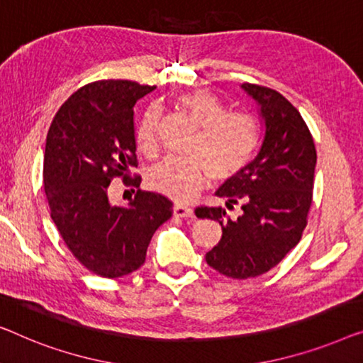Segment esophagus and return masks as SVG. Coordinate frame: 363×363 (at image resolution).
<instances>
[{
    "mask_svg": "<svg viewBox=\"0 0 363 363\" xmlns=\"http://www.w3.org/2000/svg\"><path fill=\"white\" fill-rule=\"evenodd\" d=\"M172 213H174L176 217H181V218H191V217H194L192 208L187 207V206H182V203H176L174 208H172Z\"/></svg>",
    "mask_w": 363,
    "mask_h": 363,
    "instance_id": "obj_1",
    "label": "esophagus"
}]
</instances>
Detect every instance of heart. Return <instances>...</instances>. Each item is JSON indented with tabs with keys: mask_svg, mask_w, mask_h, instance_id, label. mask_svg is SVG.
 Listing matches in <instances>:
<instances>
[{
	"mask_svg": "<svg viewBox=\"0 0 363 363\" xmlns=\"http://www.w3.org/2000/svg\"><path fill=\"white\" fill-rule=\"evenodd\" d=\"M181 108L199 126L189 146V157H164L147 171L146 182L152 191L177 201H187L206 182H225L238 176L258 150V123L250 115L228 113L216 95L206 90L186 94ZM161 108L146 110L136 130L138 150L147 156L157 151Z\"/></svg>",
	"mask_w": 363,
	"mask_h": 363,
	"instance_id": "b5f03b06",
	"label": "heart"
}]
</instances>
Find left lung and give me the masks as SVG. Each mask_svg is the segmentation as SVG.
Instances as JSON below:
<instances>
[{"label": "left lung", "mask_w": 363, "mask_h": 363, "mask_svg": "<svg viewBox=\"0 0 363 363\" xmlns=\"http://www.w3.org/2000/svg\"><path fill=\"white\" fill-rule=\"evenodd\" d=\"M242 90L257 101L263 141L252 162L216 192L227 208L239 203L235 221L223 207H199V218L222 225V238L206 255L208 267L228 278L267 273L299 243L313 202L315 147L303 116L281 94L253 84Z\"/></svg>", "instance_id": "left-lung-1"}]
</instances>
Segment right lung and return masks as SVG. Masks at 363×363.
Returning a JSON list of instances; mask_svg holds the SVG:
<instances>
[{
	"label": "right lung",
	"instance_id": "right-lung-1",
	"mask_svg": "<svg viewBox=\"0 0 363 363\" xmlns=\"http://www.w3.org/2000/svg\"><path fill=\"white\" fill-rule=\"evenodd\" d=\"M155 86L131 80H99L60 106L44 150V191L50 217L70 252L91 273L120 278L145 263L157 227L172 202L138 191L128 206L111 203L108 186L136 167L135 105Z\"/></svg>",
	"mask_w": 363,
	"mask_h": 363
}]
</instances>
